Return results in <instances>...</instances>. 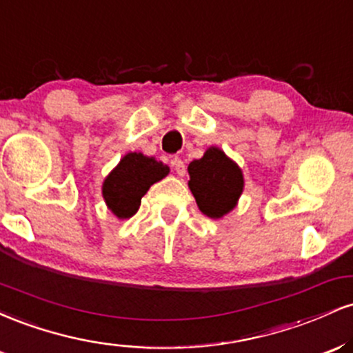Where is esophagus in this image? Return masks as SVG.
Returning a JSON list of instances; mask_svg holds the SVG:
<instances>
[{
	"mask_svg": "<svg viewBox=\"0 0 353 353\" xmlns=\"http://www.w3.org/2000/svg\"><path fill=\"white\" fill-rule=\"evenodd\" d=\"M172 165H174V169H176L177 176H181V177L185 176V164H184V161L181 159V157H174Z\"/></svg>",
	"mask_w": 353,
	"mask_h": 353,
	"instance_id": "esophagus-1",
	"label": "esophagus"
}]
</instances>
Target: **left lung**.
Masks as SVG:
<instances>
[{
	"label": "left lung",
	"mask_w": 353,
	"mask_h": 353,
	"mask_svg": "<svg viewBox=\"0 0 353 353\" xmlns=\"http://www.w3.org/2000/svg\"><path fill=\"white\" fill-rule=\"evenodd\" d=\"M189 189L197 208L210 219L228 216L244 192V174L222 149L210 145L188 168Z\"/></svg>",
	"instance_id": "obj_1"
}]
</instances>
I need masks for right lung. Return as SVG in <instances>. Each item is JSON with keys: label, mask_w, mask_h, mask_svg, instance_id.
I'll list each match as a JSON object with an SVG mask.
<instances>
[{"label": "right lung", "mask_w": 353, "mask_h": 353, "mask_svg": "<svg viewBox=\"0 0 353 353\" xmlns=\"http://www.w3.org/2000/svg\"><path fill=\"white\" fill-rule=\"evenodd\" d=\"M169 174V168L143 152H128L104 177L103 199L119 221L132 217L149 188Z\"/></svg>", "instance_id": "add662e5"}]
</instances>
